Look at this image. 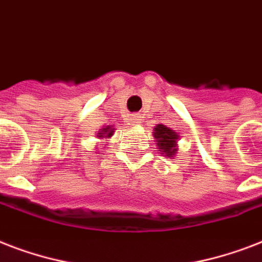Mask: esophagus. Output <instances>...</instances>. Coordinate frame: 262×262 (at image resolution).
I'll return each instance as SVG.
<instances>
[{"mask_svg": "<svg viewBox=\"0 0 262 262\" xmlns=\"http://www.w3.org/2000/svg\"><path fill=\"white\" fill-rule=\"evenodd\" d=\"M130 122L132 123H140V122H141V117H140V114H132L130 115Z\"/></svg>", "mask_w": 262, "mask_h": 262, "instance_id": "1", "label": "esophagus"}]
</instances>
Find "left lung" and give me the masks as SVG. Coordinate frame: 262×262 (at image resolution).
Masks as SVG:
<instances>
[{
  "mask_svg": "<svg viewBox=\"0 0 262 262\" xmlns=\"http://www.w3.org/2000/svg\"><path fill=\"white\" fill-rule=\"evenodd\" d=\"M154 136L156 139V145L160 149L162 154H166V156H172L177 151L175 148V141L178 135L172 132L170 127L164 126V125H158L155 127Z\"/></svg>",
  "mask_w": 262,
  "mask_h": 262,
  "instance_id": "left-lung-1",
  "label": "left lung"
}]
</instances>
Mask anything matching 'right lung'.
<instances>
[{
    "mask_svg": "<svg viewBox=\"0 0 262 262\" xmlns=\"http://www.w3.org/2000/svg\"><path fill=\"white\" fill-rule=\"evenodd\" d=\"M103 133H99V137H103V136L106 135L107 137H111L113 136V129H110V127H104V129H102Z\"/></svg>",
    "mask_w": 262,
    "mask_h": 262,
    "instance_id": "add662e5",
    "label": "right lung"
}]
</instances>
